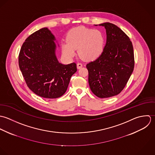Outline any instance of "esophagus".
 I'll return each mask as SVG.
<instances>
[{
    "label": "esophagus",
    "instance_id": "esophagus-1",
    "mask_svg": "<svg viewBox=\"0 0 155 155\" xmlns=\"http://www.w3.org/2000/svg\"><path fill=\"white\" fill-rule=\"evenodd\" d=\"M82 66H83V64L81 63H78L77 64V67L78 69H80L81 68H82Z\"/></svg>",
    "mask_w": 155,
    "mask_h": 155
}]
</instances>
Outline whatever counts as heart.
<instances>
[{
    "instance_id": "1",
    "label": "heart",
    "mask_w": 155,
    "mask_h": 155,
    "mask_svg": "<svg viewBox=\"0 0 155 155\" xmlns=\"http://www.w3.org/2000/svg\"><path fill=\"white\" fill-rule=\"evenodd\" d=\"M66 41L62 43V52L68 58H72L78 49L80 57L86 61L97 59L104 49L105 38L98 29L84 27L77 28L69 31Z\"/></svg>"
}]
</instances>
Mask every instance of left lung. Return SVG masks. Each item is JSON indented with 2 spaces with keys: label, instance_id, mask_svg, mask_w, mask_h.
<instances>
[{
  "label": "left lung",
  "instance_id": "obj_1",
  "mask_svg": "<svg viewBox=\"0 0 155 155\" xmlns=\"http://www.w3.org/2000/svg\"><path fill=\"white\" fill-rule=\"evenodd\" d=\"M99 25L106 29V44L102 54L86 68L92 92L107 98L119 94L127 84L134 68V48L129 38L119 27L110 23Z\"/></svg>",
  "mask_w": 155,
  "mask_h": 155
}]
</instances>
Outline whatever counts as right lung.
<instances>
[{"instance_id":"1","label":"right lung","mask_w":155,"mask_h":155,"mask_svg":"<svg viewBox=\"0 0 155 155\" xmlns=\"http://www.w3.org/2000/svg\"><path fill=\"white\" fill-rule=\"evenodd\" d=\"M55 40L47 28H42L25 40L18 56L19 67L28 87L37 95L49 99L62 96L77 71L75 63L59 62Z\"/></svg>"}]
</instances>
